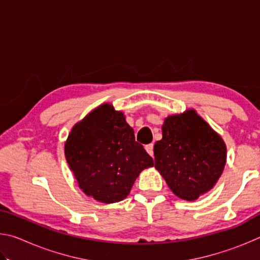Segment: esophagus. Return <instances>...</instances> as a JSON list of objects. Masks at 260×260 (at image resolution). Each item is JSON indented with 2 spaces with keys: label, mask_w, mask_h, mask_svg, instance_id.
Masks as SVG:
<instances>
[{
  "label": "esophagus",
  "mask_w": 260,
  "mask_h": 260,
  "mask_svg": "<svg viewBox=\"0 0 260 260\" xmlns=\"http://www.w3.org/2000/svg\"><path fill=\"white\" fill-rule=\"evenodd\" d=\"M146 150H147V152L149 153V155L153 156V144H152V143L147 144V146H146Z\"/></svg>",
  "instance_id": "obj_1"
}]
</instances>
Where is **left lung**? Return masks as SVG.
Here are the masks:
<instances>
[{"instance_id":"8db88e82","label":"left lung","mask_w":260,"mask_h":260,"mask_svg":"<svg viewBox=\"0 0 260 260\" xmlns=\"http://www.w3.org/2000/svg\"><path fill=\"white\" fill-rule=\"evenodd\" d=\"M153 147L155 167L175 195L195 201L212 189L226 164V144L193 110L167 117Z\"/></svg>"}]
</instances>
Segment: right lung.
I'll return each instance as SVG.
<instances>
[{"label":"right lung","mask_w":260,"mask_h":260,"mask_svg":"<svg viewBox=\"0 0 260 260\" xmlns=\"http://www.w3.org/2000/svg\"><path fill=\"white\" fill-rule=\"evenodd\" d=\"M65 157L82 191L102 203L124 200L141 171L153 165L124 114L111 104L101 105L73 127Z\"/></svg>","instance_id":"1"}]
</instances>
